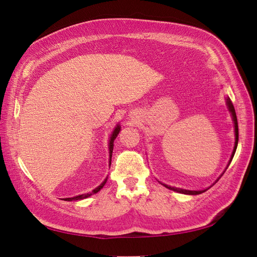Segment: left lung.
<instances>
[{
    "label": "left lung",
    "instance_id": "8db88e82",
    "mask_svg": "<svg viewBox=\"0 0 257 257\" xmlns=\"http://www.w3.org/2000/svg\"><path fill=\"white\" fill-rule=\"evenodd\" d=\"M227 105H228V108L230 110V113H231L232 115V119H233V122H234V133H235V144H234V149H233V152H232V155H231V160L232 157L235 153V150H236V146H238V141H239V129H238V119H236V115H235V110H234V107H233V104L232 102L230 101V98L228 97L227 98ZM231 160H230V162H231ZM165 186L166 188L173 190V191H176V192H179V193H183V194H191V195H196V194H201L203 192H205L206 190H202V191H190V190H185V189H179V188H174V187H169V186H166V185H163Z\"/></svg>",
    "mask_w": 257,
    "mask_h": 257
}]
</instances>
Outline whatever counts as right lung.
Instances as JSON below:
<instances>
[{
  "mask_svg": "<svg viewBox=\"0 0 257 257\" xmlns=\"http://www.w3.org/2000/svg\"><path fill=\"white\" fill-rule=\"evenodd\" d=\"M119 131H120V127L119 126H117L116 127V129L113 131V135H111V137H110V141H109V157L111 159V153H113V148H114V140L116 139V137H117V135L119 134ZM110 159H109V165H110ZM106 181H107V178L105 179L100 186H98L97 188H95L93 191H92L91 193H84V194H81V195H78V196H75V197H68V199H65V201H77V200H82V199H85V197H89L90 195H92V194H94V193H97L98 191H100V190L104 187V185L105 183H106Z\"/></svg>",
  "mask_w": 257,
  "mask_h": 257,
  "instance_id": "right-lung-1",
  "label": "right lung"
}]
</instances>
